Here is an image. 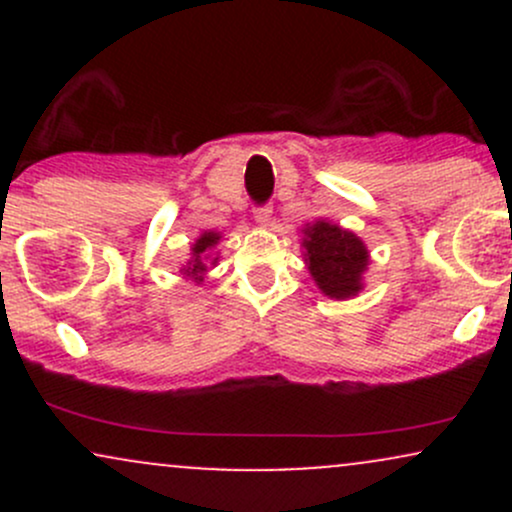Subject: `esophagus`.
Listing matches in <instances>:
<instances>
[{
	"label": "esophagus",
	"instance_id": "obj_1",
	"mask_svg": "<svg viewBox=\"0 0 512 512\" xmlns=\"http://www.w3.org/2000/svg\"><path fill=\"white\" fill-rule=\"evenodd\" d=\"M255 221L260 223V226H267V223L272 221V207H269V204H262V207H255Z\"/></svg>",
	"mask_w": 512,
	"mask_h": 512
}]
</instances>
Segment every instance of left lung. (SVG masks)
I'll list each match as a JSON object with an SVG mask.
<instances>
[{
  "mask_svg": "<svg viewBox=\"0 0 512 512\" xmlns=\"http://www.w3.org/2000/svg\"><path fill=\"white\" fill-rule=\"evenodd\" d=\"M305 262L320 291L330 298H351L361 291L368 250L361 238L334 223L317 221L305 228Z\"/></svg>",
  "mask_w": 512,
  "mask_h": 512,
  "instance_id": "1",
  "label": "left lung"
}]
</instances>
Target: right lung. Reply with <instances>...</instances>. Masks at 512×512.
Here are the masks:
<instances>
[{"label":"right lung","mask_w":512,"mask_h":512,"mask_svg":"<svg viewBox=\"0 0 512 512\" xmlns=\"http://www.w3.org/2000/svg\"><path fill=\"white\" fill-rule=\"evenodd\" d=\"M219 243V233H204L202 238L197 240L195 248H192V262L187 264L185 274L195 276L197 281H202V274L207 272V260H209V250Z\"/></svg>","instance_id":"add662e5"}]
</instances>
